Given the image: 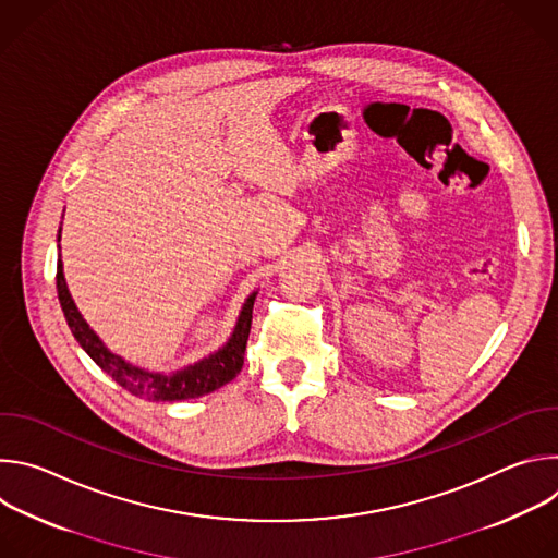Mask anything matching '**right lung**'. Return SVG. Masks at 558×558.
<instances>
[{
	"label": "right lung",
	"mask_w": 558,
	"mask_h": 558,
	"mask_svg": "<svg viewBox=\"0 0 558 558\" xmlns=\"http://www.w3.org/2000/svg\"><path fill=\"white\" fill-rule=\"evenodd\" d=\"M57 295L65 315V323L76 338V342L84 347V351L123 388H128L136 397H147V400L158 402H179V400H192V397L207 395L227 381H231L243 368L247 340L252 331V313H254V300L256 293H252L238 317L235 331L231 340L214 355L205 357L203 362L187 366L183 371H177L172 375L163 373H147L141 371L128 362H123L119 355L110 353L104 342L97 338V333L88 327V323L76 311L70 291L65 287L63 267L61 260H57Z\"/></svg>",
	"instance_id": "right-lung-1"
}]
</instances>
